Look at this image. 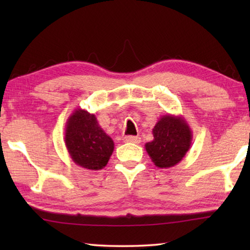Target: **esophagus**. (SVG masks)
I'll return each instance as SVG.
<instances>
[{
	"instance_id": "1",
	"label": "esophagus",
	"mask_w": 250,
	"mask_h": 250,
	"mask_svg": "<svg viewBox=\"0 0 250 250\" xmlns=\"http://www.w3.org/2000/svg\"><path fill=\"white\" fill-rule=\"evenodd\" d=\"M125 142H129V143H135V145H138V143L141 142V138L140 137H133V135H128V137H125Z\"/></svg>"
}]
</instances>
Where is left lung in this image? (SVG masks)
<instances>
[{
  "mask_svg": "<svg viewBox=\"0 0 250 250\" xmlns=\"http://www.w3.org/2000/svg\"><path fill=\"white\" fill-rule=\"evenodd\" d=\"M153 140L146 143V150L155 167L168 168L180 163L192 143V130L183 117L162 116L153 130Z\"/></svg>",
  "mask_w": 250,
  "mask_h": 250,
  "instance_id": "8db88e82",
  "label": "left lung"
}]
</instances>
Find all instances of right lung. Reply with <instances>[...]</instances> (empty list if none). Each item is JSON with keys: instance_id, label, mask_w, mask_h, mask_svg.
I'll return each mask as SVG.
<instances>
[{"instance_id": "add662e5", "label": "right lung", "mask_w": 250, "mask_h": 250, "mask_svg": "<svg viewBox=\"0 0 250 250\" xmlns=\"http://www.w3.org/2000/svg\"><path fill=\"white\" fill-rule=\"evenodd\" d=\"M65 145L71 160L83 168L98 171L107 166L115 143L94 113L75 109L65 126Z\"/></svg>"}]
</instances>
